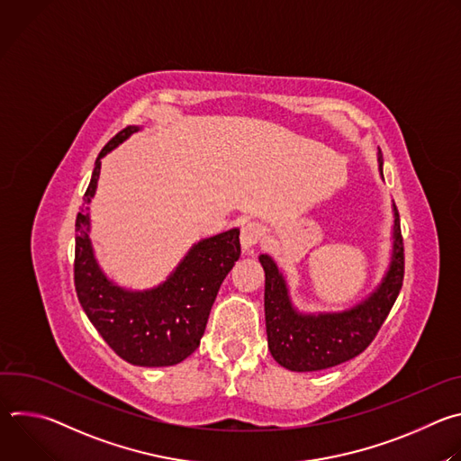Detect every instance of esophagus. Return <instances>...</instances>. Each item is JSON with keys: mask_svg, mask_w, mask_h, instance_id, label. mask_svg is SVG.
Wrapping results in <instances>:
<instances>
[{"mask_svg": "<svg viewBox=\"0 0 461 461\" xmlns=\"http://www.w3.org/2000/svg\"><path fill=\"white\" fill-rule=\"evenodd\" d=\"M262 235H265V228H262L258 222H244L240 228L242 249H249L251 246H255Z\"/></svg>", "mask_w": 461, "mask_h": 461, "instance_id": "1", "label": "esophagus"}]
</instances>
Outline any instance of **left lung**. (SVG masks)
I'll list each match as a JSON object with an SVG mask.
<instances>
[{"instance_id": "left-lung-1", "label": "left lung", "mask_w": 461, "mask_h": 461, "mask_svg": "<svg viewBox=\"0 0 461 461\" xmlns=\"http://www.w3.org/2000/svg\"><path fill=\"white\" fill-rule=\"evenodd\" d=\"M383 175V157L379 151ZM400 213L393 204V246L381 285L359 304L338 313H301L294 308L288 286L270 255H260L265 268V315L268 348L274 359L292 372H315L359 356L377 336L403 286L405 253Z\"/></svg>"}]
</instances>
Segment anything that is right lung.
Here are the masks:
<instances>
[{"instance_id":"right-lung-1","label":"right lung","mask_w":461,"mask_h":461,"mask_svg":"<svg viewBox=\"0 0 461 461\" xmlns=\"http://www.w3.org/2000/svg\"><path fill=\"white\" fill-rule=\"evenodd\" d=\"M139 129H122L95 162L75 224V286L89 321L122 359L139 366H171L199 348L219 288L240 257V240L233 228L196 242L160 286L146 292L123 290L104 276L89 240L86 206L96 191L100 158Z\"/></svg>"}]
</instances>
